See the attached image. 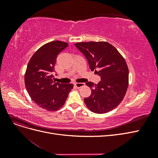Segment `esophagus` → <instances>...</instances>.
Segmentation results:
<instances>
[{
  "instance_id": "esophagus-1",
  "label": "esophagus",
  "mask_w": 158,
  "mask_h": 158,
  "mask_svg": "<svg viewBox=\"0 0 158 158\" xmlns=\"http://www.w3.org/2000/svg\"><path fill=\"white\" fill-rule=\"evenodd\" d=\"M84 85H85L84 83H75V84H74L75 87L77 88H82V87L84 86Z\"/></svg>"
}]
</instances>
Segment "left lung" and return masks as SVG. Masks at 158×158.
<instances>
[{
  "mask_svg": "<svg viewBox=\"0 0 158 158\" xmlns=\"http://www.w3.org/2000/svg\"><path fill=\"white\" fill-rule=\"evenodd\" d=\"M75 46L86 57L91 70L101 76L98 84L85 83L92 93L84 98L91 111L103 114L121 103L128 86V68L118 50L107 41L78 42ZM98 70V71L97 70Z\"/></svg>",
  "mask_w": 158,
  "mask_h": 158,
  "instance_id": "8db88e82",
  "label": "left lung"
}]
</instances>
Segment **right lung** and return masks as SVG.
<instances>
[{
	"mask_svg": "<svg viewBox=\"0 0 158 158\" xmlns=\"http://www.w3.org/2000/svg\"><path fill=\"white\" fill-rule=\"evenodd\" d=\"M69 45L67 43L53 41L41 46L27 64L24 82L27 93L38 106L48 111L63 107L73 84H59L53 81L56 57Z\"/></svg>",
	"mask_w": 158,
	"mask_h": 158,
	"instance_id": "obj_1",
	"label": "right lung"
}]
</instances>
